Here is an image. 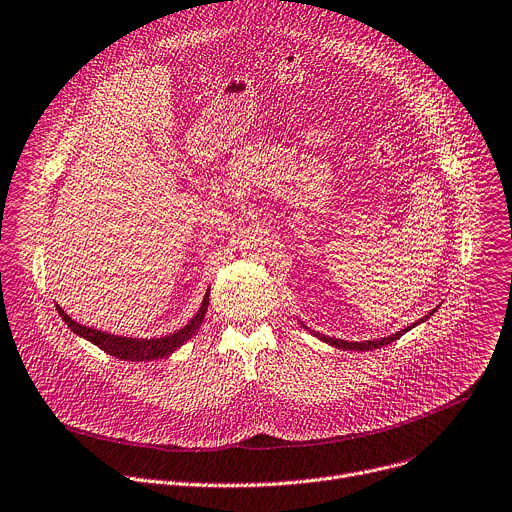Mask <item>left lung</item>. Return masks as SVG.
<instances>
[{
	"instance_id": "8db88e82",
	"label": "left lung",
	"mask_w": 512,
	"mask_h": 512,
	"mask_svg": "<svg viewBox=\"0 0 512 512\" xmlns=\"http://www.w3.org/2000/svg\"><path fill=\"white\" fill-rule=\"evenodd\" d=\"M434 313V311H432ZM432 313H428L424 319H420L418 323H422V321H426ZM418 323H414V325H410V327H405V329H401V331H397V333H393V335H389V337H383V339H377V342H344V339H335V337H327V335H321V333H315L319 339H323V342H327V344H331V346H335V348H342V350H360V352H364V350H377V348H381V346H387V344H391V342H395V339H399L403 333H407L410 331L412 327H416Z\"/></svg>"
}]
</instances>
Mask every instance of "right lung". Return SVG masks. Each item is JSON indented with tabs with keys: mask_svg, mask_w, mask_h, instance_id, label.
Wrapping results in <instances>:
<instances>
[{
	"mask_svg": "<svg viewBox=\"0 0 512 512\" xmlns=\"http://www.w3.org/2000/svg\"><path fill=\"white\" fill-rule=\"evenodd\" d=\"M208 304H210V290L203 296L201 309L197 311V315L179 331L170 333L166 337H158V339H131V337H117L105 331H96L92 327H84L80 323H76L70 315H67L61 306L57 304V311L61 315V319L67 323L74 333L82 335L88 342H92L94 346H98L102 352H107L119 360H158L164 358L168 354H173L177 348H181L187 339H191L195 335V331L199 329L203 317L208 313Z\"/></svg>",
	"mask_w": 512,
	"mask_h": 512,
	"instance_id": "add662e5",
	"label": "right lung"
}]
</instances>
